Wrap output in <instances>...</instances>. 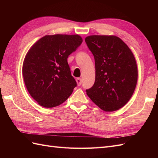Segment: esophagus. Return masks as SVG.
Masks as SVG:
<instances>
[{"mask_svg":"<svg viewBox=\"0 0 158 158\" xmlns=\"http://www.w3.org/2000/svg\"><path fill=\"white\" fill-rule=\"evenodd\" d=\"M76 82H77V84L78 86H80L81 84H82V80H81L80 78H76Z\"/></svg>","mask_w":158,"mask_h":158,"instance_id":"esophagus-1","label":"esophagus"}]
</instances>
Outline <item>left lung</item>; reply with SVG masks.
<instances>
[{"label": "left lung", "instance_id": "left-lung-1", "mask_svg": "<svg viewBox=\"0 0 158 158\" xmlns=\"http://www.w3.org/2000/svg\"><path fill=\"white\" fill-rule=\"evenodd\" d=\"M85 41L95 64V82L86 89L87 95L103 111H117L127 104L136 88L138 69L135 56L117 36L89 35Z\"/></svg>", "mask_w": 158, "mask_h": 158}]
</instances>
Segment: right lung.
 Instances as JSON below:
<instances>
[{
  "mask_svg": "<svg viewBox=\"0 0 158 158\" xmlns=\"http://www.w3.org/2000/svg\"><path fill=\"white\" fill-rule=\"evenodd\" d=\"M82 43L78 35H45L28 51L23 77L28 92L41 106H58L73 93L77 84L67 59Z\"/></svg>",
  "mask_w": 158,
  "mask_h": 158,
  "instance_id": "obj_1",
  "label": "right lung"
}]
</instances>
